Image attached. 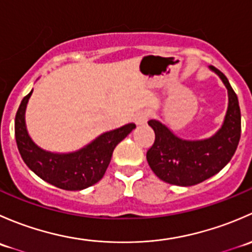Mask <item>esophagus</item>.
Here are the masks:
<instances>
[{"mask_svg":"<svg viewBox=\"0 0 252 252\" xmlns=\"http://www.w3.org/2000/svg\"><path fill=\"white\" fill-rule=\"evenodd\" d=\"M147 119H149V114H147V112L140 111L135 114V118H134V121H135V123L138 124V126H142V124L146 123Z\"/></svg>","mask_w":252,"mask_h":252,"instance_id":"obj_1","label":"esophagus"}]
</instances>
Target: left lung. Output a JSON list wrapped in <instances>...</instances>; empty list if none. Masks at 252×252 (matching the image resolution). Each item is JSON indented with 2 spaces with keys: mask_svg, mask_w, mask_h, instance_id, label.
Returning a JSON list of instances; mask_svg holds the SVG:
<instances>
[{
  "mask_svg": "<svg viewBox=\"0 0 252 252\" xmlns=\"http://www.w3.org/2000/svg\"><path fill=\"white\" fill-rule=\"evenodd\" d=\"M228 89L229 105L224 123L212 138L201 141H188L177 138L159 122L149 121L155 131V142L146 152L150 168L163 182L180 187H191L208 179L232 159L241 134V114L238 96L227 77L217 68Z\"/></svg>",
  "mask_w": 252,
  "mask_h": 252,
  "instance_id": "1",
  "label": "left lung"
}]
</instances>
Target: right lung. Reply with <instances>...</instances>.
<instances>
[{
	"mask_svg": "<svg viewBox=\"0 0 252 252\" xmlns=\"http://www.w3.org/2000/svg\"><path fill=\"white\" fill-rule=\"evenodd\" d=\"M32 93L22 100L14 122L17 146L23 161L37 177L60 189L83 190L96 184L110 164L114 147L135 128V124L102 134L74 154H51L37 147L25 128L24 112Z\"/></svg>",
	"mask_w": 252,
	"mask_h": 252,
	"instance_id": "1",
	"label": "right lung"
}]
</instances>
